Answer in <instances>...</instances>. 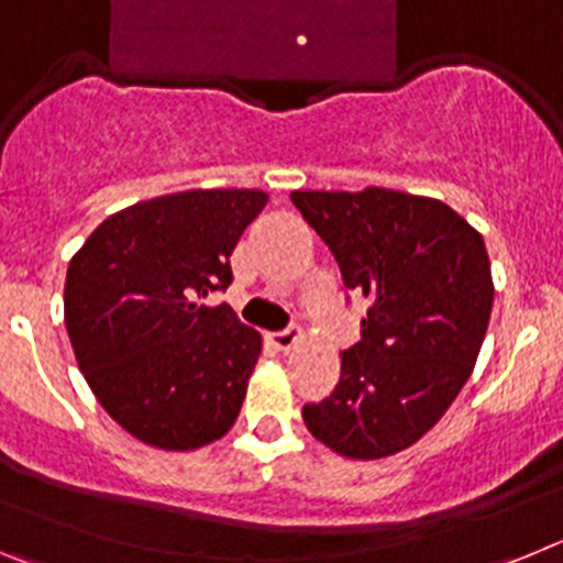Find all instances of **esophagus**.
Here are the masks:
<instances>
[{
	"mask_svg": "<svg viewBox=\"0 0 563 563\" xmlns=\"http://www.w3.org/2000/svg\"><path fill=\"white\" fill-rule=\"evenodd\" d=\"M301 341H305V330H301V327H287V330L273 332L271 335V343L278 352H290L292 346H298Z\"/></svg>",
	"mask_w": 563,
	"mask_h": 563,
	"instance_id": "esophagus-1",
	"label": "esophagus"
}]
</instances>
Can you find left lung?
Masks as SVG:
<instances>
[{"mask_svg":"<svg viewBox=\"0 0 563 563\" xmlns=\"http://www.w3.org/2000/svg\"><path fill=\"white\" fill-rule=\"evenodd\" d=\"M290 200L330 245L343 285L369 298L338 386L301 411L307 429L350 460L400 454L440 422L479 357L494 307L482 233L445 202L391 188Z\"/></svg>","mask_w":563,"mask_h":563,"instance_id":"8db88e82","label":"left lung"}]
</instances>
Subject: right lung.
Instances as JSON below:
<instances>
[{"instance_id": "obj_1", "label": "right lung", "mask_w": 563, "mask_h": 563, "mask_svg": "<svg viewBox=\"0 0 563 563\" xmlns=\"http://www.w3.org/2000/svg\"><path fill=\"white\" fill-rule=\"evenodd\" d=\"M267 206L256 188H194L112 213L69 258L64 324L107 415L146 445L194 451L236 422L262 335L228 305L231 253Z\"/></svg>"}]
</instances>
